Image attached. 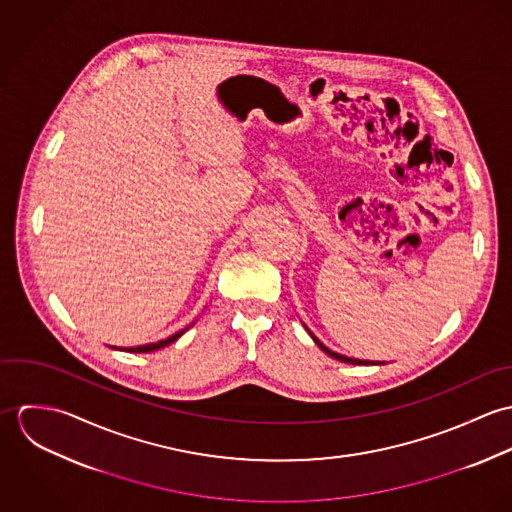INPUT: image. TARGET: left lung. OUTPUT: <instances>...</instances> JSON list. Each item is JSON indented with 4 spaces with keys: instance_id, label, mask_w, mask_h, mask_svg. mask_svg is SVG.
I'll list each match as a JSON object with an SVG mask.
<instances>
[{
    "instance_id": "8db88e82",
    "label": "left lung",
    "mask_w": 512,
    "mask_h": 512,
    "mask_svg": "<svg viewBox=\"0 0 512 512\" xmlns=\"http://www.w3.org/2000/svg\"><path fill=\"white\" fill-rule=\"evenodd\" d=\"M305 327V325H303ZM307 329V327H305ZM307 333L311 335V339L315 341V345L325 353V355H329V357H333V359H337V361H341V363H349V365H384V363H378V361H361V359H351V357H345V355H339V353H335V351H331L329 347H325L309 329H307Z\"/></svg>"
}]
</instances>
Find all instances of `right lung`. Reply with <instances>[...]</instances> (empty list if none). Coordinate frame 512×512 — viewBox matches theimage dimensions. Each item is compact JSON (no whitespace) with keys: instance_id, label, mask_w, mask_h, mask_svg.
I'll return each instance as SVG.
<instances>
[{"instance_id":"obj_1","label":"right lung","mask_w":512,"mask_h":512,"mask_svg":"<svg viewBox=\"0 0 512 512\" xmlns=\"http://www.w3.org/2000/svg\"><path fill=\"white\" fill-rule=\"evenodd\" d=\"M191 327V325H189ZM189 327H185V329H181V331H177L175 335H171V337H167V339H163V341H157V343H149V345H140V347H130V349H122V351H128V353H151V351H159V349H163V347H167V345H171V343H175ZM112 349H116V347H112Z\"/></svg>"}]
</instances>
